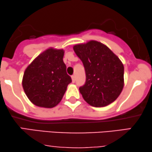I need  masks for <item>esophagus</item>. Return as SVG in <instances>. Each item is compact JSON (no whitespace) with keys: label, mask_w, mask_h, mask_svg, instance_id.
<instances>
[{"label":"esophagus","mask_w":152,"mask_h":152,"mask_svg":"<svg viewBox=\"0 0 152 152\" xmlns=\"http://www.w3.org/2000/svg\"><path fill=\"white\" fill-rule=\"evenodd\" d=\"M72 82H73V83H75V75H72Z\"/></svg>","instance_id":"obj_1"}]
</instances>
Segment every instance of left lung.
<instances>
[{
    "mask_svg": "<svg viewBox=\"0 0 152 152\" xmlns=\"http://www.w3.org/2000/svg\"><path fill=\"white\" fill-rule=\"evenodd\" d=\"M73 50L85 70L86 82L79 88L84 100L96 107L115 101L124 87V68L119 58L94 40L75 45Z\"/></svg>",
    "mask_w": 152,
    "mask_h": 152,
    "instance_id": "8db88e82",
    "label": "left lung"
}]
</instances>
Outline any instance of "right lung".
Returning <instances> with one entry per match:
<instances>
[{"instance_id":"obj_1","label":"right lung","mask_w":152,"mask_h":152,"mask_svg":"<svg viewBox=\"0 0 152 152\" xmlns=\"http://www.w3.org/2000/svg\"><path fill=\"white\" fill-rule=\"evenodd\" d=\"M64 51L50 48L27 67L22 86L27 97L38 107L52 108L60 102L72 82L64 64Z\"/></svg>"}]
</instances>
